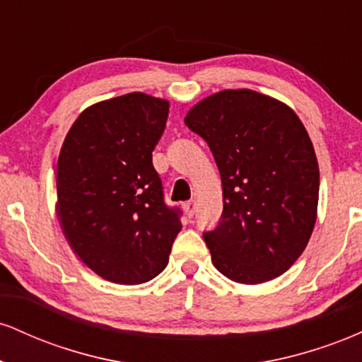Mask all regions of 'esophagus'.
<instances>
[{
	"mask_svg": "<svg viewBox=\"0 0 362 362\" xmlns=\"http://www.w3.org/2000/svg\"><path fill=\"white\" fill-rule=\"evenodd\" d=\"M195 209H197V202H195V201H189V202H185V204H184V211H185V214L189 216V218H192Z\"/></svg>",
	"mask_w": 362,
	"mask_h": 362,
	"instance_id": "34e87169",
	"label": "esophagus"
}]
</instances>
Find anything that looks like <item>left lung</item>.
Instances as JSON below:
<instances>
[{
    "label": "left lung",
    "instance_id": "obj_1",
    "mask_svg": "<svg viewBox=\"0 0 362 362\" xmlns=\"http://www.w3.org/2000/svg\"><path fill=\"white\" fill-rule=\"evenodd\" d=\"M184 120L221 175V221L204 233L214 267L240 284L276 279L317 223L320 170L305 126L284 102L248 88L209 95Z\"/></svg>",
    "mask_w": 362,
    "mask_h": 362
}]
</instances>
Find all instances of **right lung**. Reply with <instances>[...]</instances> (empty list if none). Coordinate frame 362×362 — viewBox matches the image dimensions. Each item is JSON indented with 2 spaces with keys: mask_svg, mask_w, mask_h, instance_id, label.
<instances>
[{
  "mask_svg": "<svg viewBox=\"0 0 362 362\" xmlns=\"http://www.w3.org/2000/svg\"><path fill=\"white\" fill-rule=\"evenodd\" d=\"M168 110V100L143 91L93 103L69 127L57 158L62 233L86 267L115 284L156 277L182 230L153 167Z\"/></svg>",
  "mask_w": 362,
  "mask_h": 362,
  "instance_id": "right-lung-1",
  "label": "right lung"
}]
</instances>
